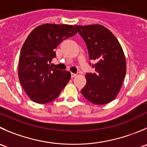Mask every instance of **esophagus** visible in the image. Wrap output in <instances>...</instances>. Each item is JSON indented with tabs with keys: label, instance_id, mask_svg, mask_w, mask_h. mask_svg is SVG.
<instances>
[{
	"label": "esophagus",
	"instance_id": "34e87169",
	"mask_svg": "<svg viewBox=\"0 0 147 147\" xmlns=\"http://www.w3.org/2000/svg\"><path fill=\"white\" fill-rule=\"evenodd\" d=\"M76 75H77V74H75V73H71V77H72V78H75V77H76Z\"/></svg>",
	"mask_w": 147,
	"mask_h": 147
}]
</instances>
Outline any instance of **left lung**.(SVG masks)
<instances>
[{
    "mask_svg": "<svg viewBox=\"0 0 147 147\" xmlns=\"http://www.w3.org/2000/svg\"><path fill=\"white\" fill-rule=\"evenodd\" d=\"M85 42L89 59L96 61L95 72H87V82L81 93L90 102L104 105L116 98L126 76V58L117 39L108 28L98 24L75 25Z\"/></svg>",
    "mask_w": 147,
    "mask_h": 147,
    "instance_id": "left-lung-1",
    "label": "left lung"
}]
</instances>
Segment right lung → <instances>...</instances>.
I'll return each instance as SVG.
<instances>
[{"instance_id":"obj_1","label":"right lung","mask_w":147,"mask_h":147,"mask_svg":"<svg viewBox=\"0 0 147 147\" xmlns=\"http://www.w3.org/2000/svg\"><path fill=\"white\" fill-rule=\"evenodd\" d=\"M72 25L47 24L34 28L21 50L18 78L28 96L37 103H48L59 96L71 78L70 72L52 66L55 49L76 34Z\"/></svg>"}]
</instances>
